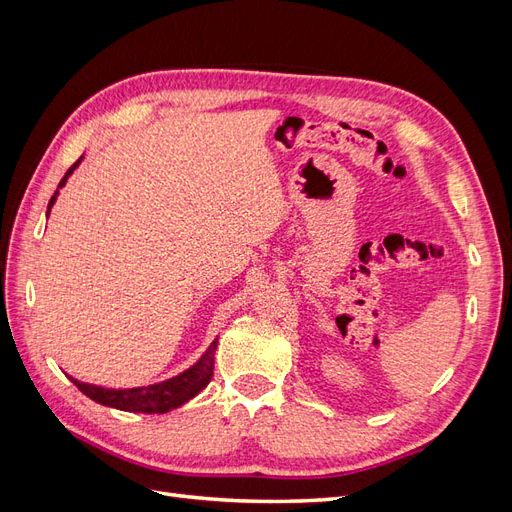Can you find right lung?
Listing matches in <instances>:
<instances>
[{
	"instance_id": "right-lung-1",
	"label": "right lung",
	"mask_w": 512,
	"mask_h": 512,
	"mask_svg": "<svg viewBox=\"0 0 512 512\" xmlns=\"http://www.w3.org/2000/svg\"><path fill=\"white\" fill-rule=\"evenodd\" d=\"M83 158L76 160L68 173L64 175V179L59 181L57 188H64L68 177L72 175V170L81 164ZM57 198V192L51 196L49 200V209L53 207ZM215 348H218V339L207 348V352L200 356V361L196 365H192L190 369H185L183 374L151 384V386H136V389H104V386H96V384H85L70 378L79 391L85 393L89 399L98 401L102 406H111L117 410H126V412H145V414H164L173 408H179L185 401L192 399L194 395H198L200 391L205 389L209 384L211 376H213V354Z\"/></svg>"
}]
</instances>
